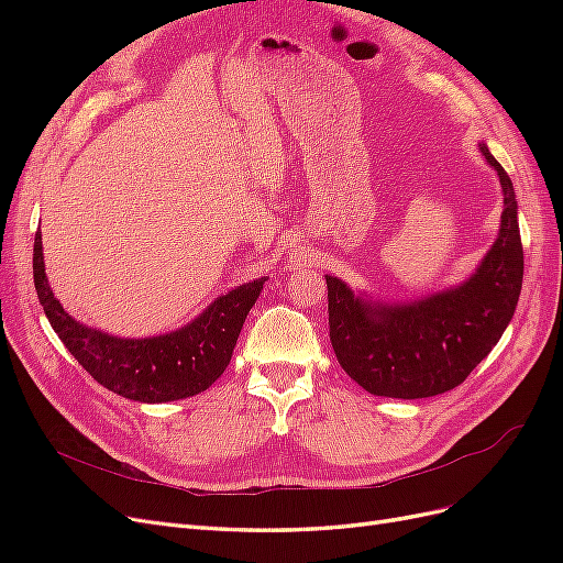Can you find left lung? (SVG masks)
<instances>
[{
	"label": "left lung",
	"instance_id": "8db88e82",
	"mask_svg": "<svg viewBox=\"0 0 563 563\" xmlns=\"http://www.w3.org/2000/svg\"><path fill=\"white\" fill-rule=\"evenodd\" d=\"M479 150L498 174L503 213L496 242L465 282L416 300L387 302L327 275L333 352L371 395H444L486 360L515 317L523 279L517 195L488 145L479 143Z\"/></svg>",
	"mask_w": 563,
	"mask_h": 563
}]
</instances>
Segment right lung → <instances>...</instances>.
I'll return each instance as SVG.
<instances>
[{
  "label": "right lung",
  "instance_id": "right-lung-1",
  "mask_svg": "<svg viewBox=\"0 0 563 563\" xmlns=\"http://www.w3.org/2000/svg\"><path fill=\"white\" fill-rule=\"evenodd\" d=\"M32 275L44 314L63 345L91 373L93 380L119 397L141 404L195 397L223 376L246 314L267 282L261 277L234 286L232 291L218 296L199 317L172 333L119 338L79 323L63 310L46 279L40 230L32 253Z\"/></svg>",
  "mask_w": 563,
  "mask_h": 563
}]
</instances>
